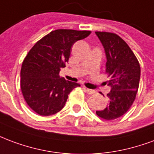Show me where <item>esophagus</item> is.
Wrapping results in <instances>:
<instances>
[{"mask_svg": "<svg viewBox=\"0 0 154 154\" xmlns=\"http://www.w3.org/2000/svg\"><path fill=\"white\" fill-rule=\"evenodd\" d=\"M85 90H86V93H87V94H94V90H91V89H88V88H86L85 89Z\"/></svg>", "mask_w": 154, "mask_h": 154, "instance_id": "esophagus-1", "label": "esophagus"}]
</instances>
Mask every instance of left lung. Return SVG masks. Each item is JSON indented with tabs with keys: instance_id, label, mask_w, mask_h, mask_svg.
Returning a JSON list of instances; mask_svg holds the SVG:
<instances>
[{
	"instance_id": "obj_1",
	"label": "left lung",
	"mask_w": 154,
	"mask_h": 154,
	"mask_svg": "<svg viewBox=\"0 0 154 154\" xmlns=\"http://www.w3.org/2000/svg\"><path fill=\"white\" fill-rule=\"evenodd\" d=\"M102 43L106 59V72L111 91L107 96L109 103L103 110L96 111L100 118L114 120L126 113L137 94L140 66L129 45L120 36L112 32H95Z\"/></svg>"
}]
</instances>
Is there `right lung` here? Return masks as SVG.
Masks as SVG:
<instances>
[{
    "label": "right lung",
    "mask_w": 154,
    "mask_h": 154,
    "mask_svg": "<svg viewBox=\"0 0 154 154\" xmlns=\"http://www.w3.org/2000/svg\"><path fill=\"white\" fill-rule=\"evenodd\" d=\"M91 31L57 29L39 40L25 57L20 86L26 103L41 116H50L64 107L69 93L80 84L60 77L73 44Z\"/></svg>",
    "instance_id": "right-lung-1"
}]
</instances>
